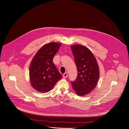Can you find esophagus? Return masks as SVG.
I'll return each instance as SVG.
<instances>
[{
  "mask_svg": "<svg viewBox=\"0 0 129 129\" xmlns=\"http://www.w3.org/2000/svg\"><path fill=\"white\" fill-rule=\"evenodd\" d=\"M67 76H68V73L67 72H65V73H64V75L63 76V78L64 79H65V78H66L67 77Z\"/></svg>",
  "mask_w": 129,
  "mask_h": 129,
  "instance_id": "esophagus-1",
  "label": "esophagus"
}]
</instances>
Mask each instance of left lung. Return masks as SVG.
I'll return each mask as SVG.
<instances>
[{"label":"left lung","mask_w":129,"mask_h":129,"mask_svg":"<svg viewBox=\"0 0 129 129\" xmlns=\"http://www.w3.org/2000/svg\"><path fill=\"white\" fill-rule=\"evenodd\" d=\"M71 49L78 69V77L71 85L76 93L84 96L96 87L100 77V69L93 53L87 47L72 45Z\"/></svg>","instance_id":"left-lung-1"}]
</instances>
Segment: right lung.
<instances>
[{"label":"right lung","instance_id":"obj_1","mask_svg":"<svg viewBox=\"0 0 129 129\" xmlns=\"http://www.w3.org/2000/svg\"><path fill=\"white\" fill-rule=\"evenodd\" d=\"M61 43L50 42L44 45L33 58L29 65V80L31 86L40 92L52 89L62 78L52 60Z\"/></svg>","mask_w":129,"mask_h":129}]
</instances>
